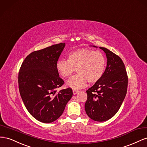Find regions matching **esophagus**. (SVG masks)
<instances>
[{
    "label": "esophagus",
    "instance_id": "1",
    "mask_svg": "<svg viewBox=\"0 0 147 147\" xmlns=\"http://www.w3.org/2000/svg\"><path fill=\"white\" fill-rule=\"evenodd\" d=\"M73 94H74V95H76V94H77L78 93H79V90H77V89H73Z\"/></svg>",
    "mask_w": 147,
    "mask_h": 147
}]
</instances>
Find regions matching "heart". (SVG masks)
<instances>
[{"mask_svg":"<svg viewBox=\"0 0 147 147\" xmlns=\"http://www.w3.org/2000/svg\"><path fill=\"white\" fill-rule=\"evenodd\" d=\"M56 70L62 78L70 76L76 69L78 74L67 81L66 86L73 89L85 87L87 82H98L103 76L107 67V59L99 51L81 49L67 55V60L61 59L56 63Z\"/></svg>","mask_w":147,"mask_h":147,"instance_id":"b5f03b06","label":"heart"}]
</instances>
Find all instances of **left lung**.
Segmentation results:
<instances>
[{"label": "left lung", "mask_w": 147, "mask_h": 147, "mask_svg": "<svg viewBox=\"0 0 147 147\" xmlns=\"http://www.w3.org/2000/svg\"><path fill=\"white\" fill-rule=\"evenodd\" d=\"M107 66L102 78L88 89L85 110L90 118L102 122L118 112L125 97L128 76L125 65L116 54L104 47Z\"/></svg>", "instance_id": "left-lung-1"}]
</instances>
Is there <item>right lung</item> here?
I'll list each match as a JSON object with an SVG mask.
<instances>
[{
    "label": "right lung",
    "instance_id": "1",
    "mask_svg": "<svg viewBox=\"0 0 147 147\" xmlns=\"http://www.w3.org/2000/svg\"><path fill=\"white\" fill-rule=\"evenodd\" d=\"M65 45L60 43L32 52L20 68L21 97L29 113L42 123H52L59 118L73 94L70 87L56 90L65 83L55 67Z\"/></svg>",
    "mask_w": 147,
    "mask_h": 147
}]
</instances>
